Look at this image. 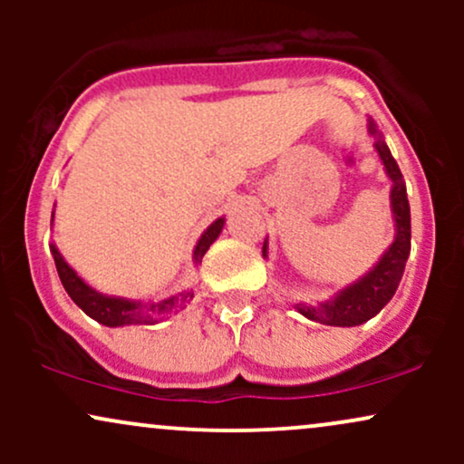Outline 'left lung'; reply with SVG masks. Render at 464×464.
I'll return each instance as SVG.
<instances>
[{
    "label": "left lung",
    "mask_w": 464,
    "mask_h": 464,
    "mask_svg": "<svg viewBox=\"0 0 464 464\" xmlns=\"http://www.w3.org/2000/svg\"><path fill=\"white\" fill-rule=\"evenodd\" d=\"M369 130L372 135L377 132L372 121L369 124ZM375 148L377 152H380L382 161H384L388 177L392 179L391 202L392 214H395L397 222V237L395 242H392V246L386 250L384 257L380 259V264H377L364 279H360L358 284L349 285L347 290L340 292L332 303H323L321 307H310L299 303L296 310H299L303 316L312 318V321L334 324V327H353V324L366 323L392 299V295L397 292L399 281H401L403 268H406L410 255V205L406 196V185H403V177L401 172H399L397 161L392 159V154L388 150V146L382 137H377Z\"/></svg>",
    "instance_id": "left-lung-1"
}]
</instances>
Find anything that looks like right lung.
Masks as SVG:
<instances>
[{"label": "right lung", "mask_w": 464, "mask_h": 464, "mask_svg": "<svg viewBox=\"0 0 464 464\" xmlns=\"http://www.w3.org/2000/svg\"><path fill=\"white\" fill-rule=\"evenodd\" d=\"M52 220H54V214H52ZM222 227H225V220L218 218V220L202 233L194 250V259L200 262L202 255L209 250L211 244L216 242V237L220 236ZM52 255H54V264L58 270V276H61V284L67 290V295L72 296V301L82 310L84 314L95 318L98 323L106 324V327H121V324H135V323H157L161 318H168L169 314H174L183 305L185 301L191 299V292H183L179 296H169L161 303H150V305H141V303H132L124 299H113V296H104L100 292H95L84 284L80 276L73 273L72 268L65 264V259L61 257L56 246H52Z\"/></svg>", "instance_id": "1"}]
</instances>
